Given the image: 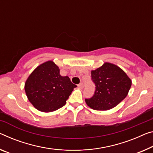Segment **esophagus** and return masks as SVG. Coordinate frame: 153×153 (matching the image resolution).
Segmentation results:
<instances>
[{
	"label": "esophagus",
	"mask_w": 153,
	"mask_h": 153,
	"mask_svg": "<svg viewBox=\"0 0 153 153\" xmlns=\"http://www.w3.org/2000/svg\"><path fill=\"white\" fill-rule=\"evenodd\" d=\"M78 86V88H79L82 89V88H84V84H83V83H82V82H81L80 84H78V86Z\"/></svg>",
	"instance_id": "34e87169"
}]
</instances>
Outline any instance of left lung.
<instances>
[{
  "mask_svg": "<svg viewBox=\"0 0 153 153\" xmlns=\"http://www.w3.org/2000/svg\"><path fill=\"white\" fill-rule=\"evenodd\" d=\"M95 84L93 97L86 99V105L94 110L105 111L116 107L129 93L131 79L117 65L105 62L100 67L91 71Z\"/></svg>",
  "mask_w": 153,
  "mask_h": 153,
  "instance_id": "8db88e82",
  "label": "left lung"
}]
</instances>
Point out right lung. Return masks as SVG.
<instances>
[{"instance_id": "1", "label": "right lung", "mask_w": 153, "mask_h": 153, "mask_svg": "<svg viewBox=\"0 0 153 153\" xmlns=\"http://www.w3.org/2000/svg\"><path fill=\"white\" fill-rule=\"evenodd\" d=\"M76 87L69 77L60 76L59 67L52 60L36 67L24 84L28 101L42 112H52L64 106Z\"/></svg>"}]
</instances>
